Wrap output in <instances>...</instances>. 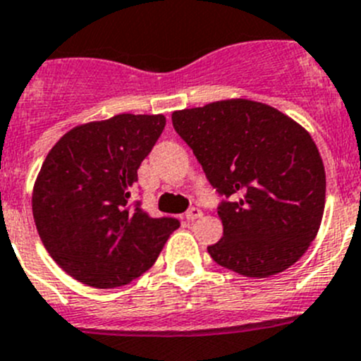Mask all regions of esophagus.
Returning a JSON list of instances; mask_svg holds the SVG:
<instances>
[{"label": "esophagus", "mask_w": 361, "mask_h": 361, "mask_svg": "<svg viewBox=\"0 0 361 361\" xmlns=\"http://www.w3.org/2000/svg\"><path fill=\"white\" fill-rule=\"evenodd\" d=\"M200 216H202V209H198V207H190V209L186 211V214H184V218H186L188 221H193Z\"/></svg>", "instance_id": "1"}]
</instances>
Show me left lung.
<instances>
[{"label": "left lung", "mask_w": 361, "mask_h": 361, "mask_svg": "<svg viewBox=\"0 0 361 361\" xmlns=\"http://www.w3.org/2000/svg\"><path fill=\"white\" fill-rule=\"evenodd\" d=\"M221 200L214 261L247 277L292 267L319 233L326 171L312 135L270 105L224 100L171 114Z\"/></svg>", "instance_id": "1"}]
</instances>
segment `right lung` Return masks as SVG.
I'll use <instances>...</instances> for the list:
<instances>
[{"label": "right lung", "mask_w": 361, "mask_h": 361, "mask_svg": "<svg viewBox=\"0 0 361 361\" xmlns=\"http://www.w3.org/2000/svg\"><path fill=\"white\" fill-rule=\"evenodd\" d=\"M164 125L163 114H118L73 128L46 155L32 211L42 245L73 279L123 286L150 269L180 226L132 200L137 168Z\"/></svg>", "instance_id": "1"}]
</instances>
